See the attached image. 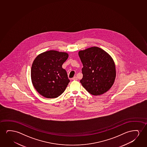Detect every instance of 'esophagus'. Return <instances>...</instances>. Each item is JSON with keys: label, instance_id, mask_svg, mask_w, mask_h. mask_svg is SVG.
Returning a JSON list of instances; mask_svg holds the SVG:
<instances>
[{"label": "esophagus", "instance_id": "34e87169", "mask_svg": "<svg viewBox=\"0 0 147 147\" xmlns=\"http://www.w3.org/2000/svg\"><path fill=\"white\" fill-rule=\"evenodd\" d=\"M73 80H78V79H77V77L76 76H75L74 77H73Z\"/></svg>", "mask_w": 147, "mask_h": 147}]
</instances>
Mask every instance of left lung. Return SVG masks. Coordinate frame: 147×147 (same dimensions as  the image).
<instances>
[{
    "mask_svg": "<svg viewBox=\"0 0 147 147\" xmlns=\"http://www.w3.org/2000/svg\"><path fill=\"white\" fill-rule=\"evenodd\" d=\"M82 63L83 78L80 82L89 93L100 95L113 86L116 70L112 57L102 49L92 47L79 51Z\"/></svg>",
    "mask_w": 147,
    "mask_h": 147,
    "instance_id": "1",
    "label": "left lung"
}]
</instances>
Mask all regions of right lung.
<instances>
[{"label":"right lung","mask_w":147,"mask_h":147,"mask_svg":"<svg viewBox=\"0 0 147 147\" xmlns=\"http://www.w3.org/2000/svg\"><path fill=\"white\" fill-rule=\"evenodd\" d=\"M68 53L50 50L38 55L32 63L31 79L38 92L48 98L59 96L70 82L62 65Z\"/></svg>","instance_id":"1"}]
</instances>
